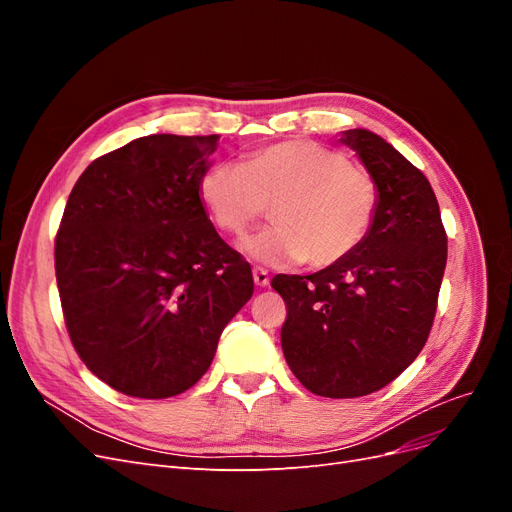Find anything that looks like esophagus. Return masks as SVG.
Wrapping results in <instances>:
<instances>
[{
  "instance_id": "obj_1",
  "label": "esophagus",
  "mask_w": 512,
  "mask_h": 512,
  "mask_svg": "<svg viewBox=\"0 0 512 512\" xmlns=\"http://www.w3.org/2000/svg\"><path fill=\"white\" fill-rule=\"evenodd\" d=\"M254 282H256V286H260V288H265V286H269V271L267 269H262V267H254Z\"/></svg>"
}]
</instances>
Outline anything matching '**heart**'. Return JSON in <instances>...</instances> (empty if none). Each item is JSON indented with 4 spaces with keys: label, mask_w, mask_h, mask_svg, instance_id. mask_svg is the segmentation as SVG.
<instances>
[{
    "label": "heart",
    "mask_w": 512,
    "mask_h": 512,
    "mask_svg": "<svg viewBox=\"0 0 512 512\" xmlns=\"http://www.w3.org/2000/svg\"><path fill=\"white\" fill-rule=\"evenodd\" d=\"M198 194L228 235H243L271 205L275 224L243 243L247 256L271 267L339 265L359 250L380 209L371 170L312 138L256 149L243 164L213 162Z\"/></svg>",
    "instance_id": "b5f03b06"
}]
</instances>
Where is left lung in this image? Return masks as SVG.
Returning <instances> with one entry per match:
<instances>
[{"label":"left lung","mask_w":512,"mask_h":512,"mask_svg":"<svg viewBox=\"0 0 512 512\" xmlns=\"http://www.w3.org/2000/svg\"><path fill=\"white\" fill-rule=\"evenodd\" d=\"M342 141L380 185L374 228L335 267L275 275L286 303L282 350L322 397H363L393 382L423 350L446 267V230L427 177L369 130Z\"/></svg>","instance_id":"obj_1"}]
</instances>
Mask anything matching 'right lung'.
<instances>
[{
	"label": "right lung",
	"instance_id": "add662e5",
	"mask_svg": "<svg viewBox=\"0 0 512 512\" xmlns=\"http://www.w3.org/2000/svg\"><path fill=\"white\" fill-rule=\"evenodd\" d=\"M218 134H149L74 183L55 237L72 346L91 374L141 399L188 391L250 301V262L218 235L198 179Z\"/></svg>",
	"mask_w": 512,
	"mask_h": 512
}]
</instances>
